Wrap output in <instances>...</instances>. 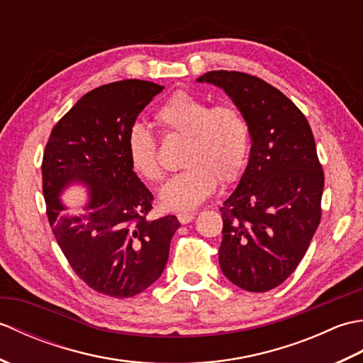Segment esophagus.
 <instances>
[{"label": "esophagus", "instance_id": "1", "mask_svg": "<svg viewBox=\"0 0 363 363\" xmlns=\"http://www.w3.org/2000/svg\"><path fill=\"white\" fill-rule=\"evenodd\" d=\"M195 212H181L177 213V220H179V223H182V225H187V223H190L191 220L195 218Z\"/></svg>", "mask_w": 363, "mask_h": 363}]
</instances>
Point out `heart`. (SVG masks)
Returning <instances> with one entry per match:
<instances>
[{"instance_id": "b5f03b06", "label": "heart", "mask_w": 363, "mask_h": 363, "mask_svg": "<svg viewBox=\"0 0 363 363\" xmlns=\"http://www.w3.org/2000/svg\"><path fill=\"white\" fill-rule=\"evenodd\" d=\"M156 125L167 134L186 138L181 164L164 187L159 199L167 211L195 209L221 184L240 177L250 154V128L233 106L211 107L204 99L179 90L169 96L154 115ZM129 164L146 181L164 177L157 145L148 128L135 123L126 137Z\"/></svg>"}]
</instances>
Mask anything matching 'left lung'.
<instances>
[{
    "label": "left lung",
    "instance_id": "8db88e82",
    "mask_svg": "<svg viewBox=\"0 0 363 363\" xmlns=\"http://www.w3.org/2000/svg\"><path fill=\"white\" fill-rule=\"evenodd\" d=\"M221 89L250 128L248 165L223 203L221 272L246 291L281 285L304 257L321 218L325 174L306 117L282 91L240 72L196 79Z\"/></svg>",
    "mask_w": 363,
    "mask_h": 363
}]
</instances>
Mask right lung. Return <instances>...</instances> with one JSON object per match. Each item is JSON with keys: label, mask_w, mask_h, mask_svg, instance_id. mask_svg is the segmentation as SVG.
<instances>
[{"label": "right lung", "mask_w": 363, "mask_h": 363, "mask_svg": "<svg viewBox=\"0 0 363 363\" xmlns=\"http://www.w3.org/2000/svg\"><path fill=\"white\" fill-rule=\"evenodd\" d=\"M164 86L126 79L84 95L54 126L42 164L52 234L89 287L130 298L156 282L179 228L174 215L148 220L152 195L129 164L126 137L138 113ZM88 190L81 214H67L60 195Z\"/></svg>", "instance_id": "add662e5"}]
</instances>
